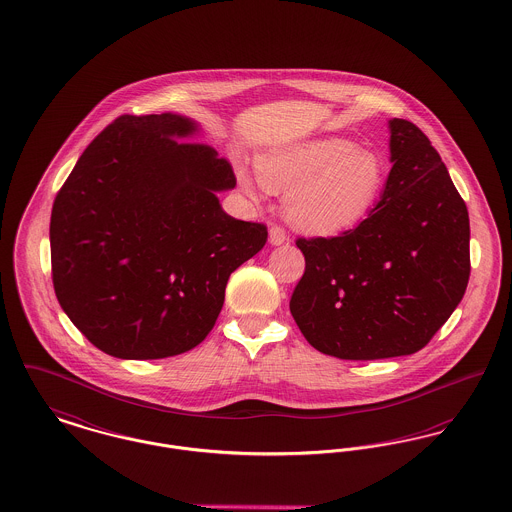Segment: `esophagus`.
Instances as JSON below:
<instances>
[{
    "instance_id": "obj_1",
    "label": "esophagus",
    "mask_w": 512,
    "mask_h": 512,
    "mask_svg": "<svg viewBox=\"0 0 512 512\" xmlns=\"http://www.w3.org/2000/svg\"><path fill=\"white\" fill-rule=\"evenodd\" d=\"M269 241H271V245H282L284 241H288V234L282 226H271Z\"/></svg>"
}]
</instances>
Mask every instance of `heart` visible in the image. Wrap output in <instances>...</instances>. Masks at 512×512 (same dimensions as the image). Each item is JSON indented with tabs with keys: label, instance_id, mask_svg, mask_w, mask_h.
I'll list each match as a JSON object with an SVG mask.
<instances>
[{
	"label": "heart",
	"instance_id": "b5f03b06",
	"mask_svg": "<svg viewBox=\"0 0 512 512\" xmlns=\"http://www.w3.org/2000/svg\"><path fill=\"white\" fill-rule=\"evenodd\" d=\"M257 172L238 168L245 195L286 193V218L303 232L332 236L356 228L377 207L387 172L377 152L325 137L278 147L257 156Z\"/></svg>",
	"mask_w": 512,
	"mask_h": 512
}]
</instances>
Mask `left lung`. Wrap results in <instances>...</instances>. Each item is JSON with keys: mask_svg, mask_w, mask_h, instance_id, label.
<instances>
[{"mask_svg": "<svg viewBox=\"0 0 512 512\" xmlns=\"http://www.w3.org/2000/svg\"><path fill=\"white\" fill-rule=\"evenodd\" d=\"M392 168L358 228L300 238L290 311L305 340L340 360L410 356L439 331L470 278V218L447 166L412 121L389 120Z\"/></svg>", "mask_w": 512, "mask_h": 512, "instance_id": "1", "label": "left lung"}]
</instances>
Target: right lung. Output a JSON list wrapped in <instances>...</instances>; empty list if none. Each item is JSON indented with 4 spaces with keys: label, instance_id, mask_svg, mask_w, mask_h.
<instances>
[{
    "label": "right lung",
    "instance_id": "1",
    "mask_svg": "<svg viewBox=\"0 0 512 512\" xmlns=\"http://www.w3.org/2000/svg\"><path fill=\"white\" fill-rule=\"evenodd\" d=\"M180 114L121 116L77 160L54 201L52 278L61 309L121 360L178 356L205 340L230 274L267 228L222 211L226 158Z\"/></svg>",
    "mask_w": 512,
    "mask_h": 512
}]
</instances>
